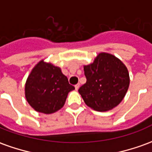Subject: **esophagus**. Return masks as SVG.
<instances>
[{"mask_svg": "<svg viewBox=\"0 0 152 152\" xmlns=\"http://www.w3.org/2000/svg\"><path fill=\"white\" fill-rule=\"evenodd\" d=\"M79 88H80V84H77V85L75 86V89H76V90H78Z\"/></svg>", "mask_w": 152, "mask_h": 152, "instance_id": "obj_1", "label": "esophagus"}]
</instances>
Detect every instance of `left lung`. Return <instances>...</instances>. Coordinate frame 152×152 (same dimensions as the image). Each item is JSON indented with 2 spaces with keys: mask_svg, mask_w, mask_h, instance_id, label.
Segmentation results:
<instances>
[{
  "mask_svg": "<svg viewBox=\"0 0 152 152\" xmlns=\"http://www.w3.org/2000/svg\"><path fill=\"white\" fill-rule=\"evenodd\" d=\"M84 71L86 83L78 91L88 107L106 112L123 100L129 86V76L121 60L101 53L94 63L84 66Z\"/></svg>",
  "mask_w": 152,
  "mask_h": 152,
  "instance_id": "obj_1",
  "label": "left lung"
}]
</instances>
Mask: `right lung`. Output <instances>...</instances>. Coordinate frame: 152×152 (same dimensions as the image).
<instances>
[{
	"label": "right lung",
	"instance_id": "obj_1",
	"mask_svg": "<svg viewBox=\"0 0 152 152\" xmlns=\"http://www.w3.org/2000/svg\"><path fill=\"white\" fill-rule=\"evenodd\" d=\"M73 89L75 87L70 85L59 67L42 60L28 77L25 96L37 112L51 114L63 107L67 94Z\"/></svg>",
	"mask_w": 152,
	"mask_h": 152
}]
</instances>
